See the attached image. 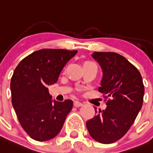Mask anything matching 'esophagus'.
Returning a JSON list of instances; mask_svg holds the SVG:
<instances>
[{"instance_id":"esophagus-1","label":"esophagus","mask_w":153,"mask_h":153,"mask_svg":"<svg viewBox=\"0 0 153 153\" xmlns=\"http://www.w3.org/2000/svg\"><path fill=\"white\" fill-rule=\"evenodd\" d=\"M73 105H74V106H75V107L78 108V107H80V106H82V103L79 102V101H75Z\"/></svg>"}]
</instances>
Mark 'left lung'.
Returning <instances> with one entry per match:
<instances>
[{
    "label": "left lung",
    "instance_id": "obj_1",
    "mask_svg": "<svg viewBox=\"0 0 153 153\" xmlns=\"http://www.w3.org/2000/svg\"><path fill=\"white\" fill-rule=\"evenodd\" d=\"M92 56L102 69L99 92L110 97L104 110H97L86 122L90 136L101 144H112L124 137L141 109L144 87L140 73L116 53L95 52Z\"/></svg>",
    "mask_w": 153,
    "mask_h": 153
}]
</instances>
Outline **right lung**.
<instances>
[{
    "label": "right lung",
    "instance_id": "add662e5",
    "mask_svg": "<svg viewBox=\"0 0 153 153\" xmlns=\"http://www.w3.org/2000/svg\"><path fill=\"white\" fill-rule=\"evenodd\" d=\"M77 50L45 48L24 58L12 76V105L29 137L38 141L53 139L60 132L73 101L52 99L48 86L58 80L66 63Z\"/></svg>",
    "mask_w": 153,
    "mask_h": 153
}]
</instances>
